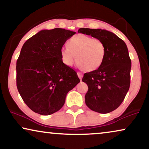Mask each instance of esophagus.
I'll use <instances>...</instances> for the list:
<instances>
[{
  "label": "esophagus",
  "instance_id": "34e87169",
  "mask_svg": "<svg viewBox=\"0 0 149 149\" xmlns=\"http://www.w3.org/2000/svg\"><path fill=\"white\" fill-rule=\"evenodd\" d=\"M77 74H78V77H79V78L80 79H82V78H83V73L82 72H77Z\"/></svg>",
  "mask_w": 149,
  "mask_h": 149
}]
</instances>
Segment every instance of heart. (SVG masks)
I'll use <instances>...</instances> for the list:
<instances>
[{
    "mask_svg": "<svg viewBox=\"0 0 149 149\" xmlns=\"http://www.w3.org/2000/svg\"><path fill=\"white\" fill-rule=\"evenodd\" d=\"M68 48H62L60 56L63 63L72 66L77 62L87 71H93L102 65L106 57V47L98 38L78 34L67 42Z\"/></svg>",
    "mask_w": 149,
    "mask_h": 149,
    "instance_id": "obj_1",
    "label": "heart"
}]
</instances>
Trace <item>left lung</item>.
<instances>
[{"label": "left lung", "mask_w": 149, "mask_h": 149, "mask_svg": "<svg viewBox=\"0 0 149 149\" xmlns=\"http://www.w3.org/2000/svg\"><path fill=\"white\" fill-rule=\"evenodd\" d=\"M78 32L98 38L106 47L102 65L84 74L82 81L88 86L85 96L87 107L100 113H111L121 105L130 88L132 62L127 45L106 30L79 28Z\"/></svg>", "instance_id": "8db88e82"}]
</instances>
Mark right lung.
Wrapping results in <instances>:
<instances>
[{
	"mask_svg": "<svg viewBox=\"0 0 149 149\" xmlns=\"http://www.w3.org/2000/svg\"><path fill=\"white\" fill-rule=\"evenodd\" d=\"M76 33L62 28L42 30L24 42L17 60L16 82L22 98L35 113L49 115L64 104L80 79L63 63L60 51Z\"/></svg>",
	"mask_w": 149,
	"mask_h": 149,
	"instance_id": "obj_1",
	"label": "right lung"
}]
</instances>
